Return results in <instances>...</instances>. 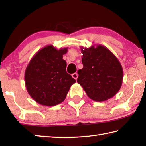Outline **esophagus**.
<instances>
[{
    "label": "esophagus",
    "mask_w": 146,
    "mask_h": 146,
    "mask_svg": "<svg viewBox=\"0 0 146 146\" xmlns=\"http://www.w3.org/2000/svg\"><path fill=\"white\" fill-rule=\"evenodd\" d=\"M78 73H73V74H72V77L73 78H75V80H76V79H77V78H78Z\"/></svg>",
    "instance_id": "34e87169"
}]
</instances>
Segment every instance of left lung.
<instances>
[{
  "label": "left lung",
  "mask_w": 146,
  "mask_h": 146,
  "mask_svg": "<svg viewBox=\"0 0 146 146\" xmlns=\"http://www.w3.org/2000/svg\"><path fill=\"white\" fill-rule=\"evenodd\" d=\"M84 67L78 70L77 82L91 99L101 102L112 98L121 88L123 70L120 62L106 47L81 48Z\"/></svg>",
  "instance_id": "obj_1"
}]
</instances>
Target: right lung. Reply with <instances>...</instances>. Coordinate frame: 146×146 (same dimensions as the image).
<instances>
[{"label":"right lung","mask_w":146,"mask_h":146,"mask_svg":"<svg viewBox=\"0 0 146 146\" xmlns=\"http://www.w3.org/2000/svg\"><path fill=\"white\" fill-rule=\"evenodd\" d=\"M68 48L58 50L52 45L38 51L25 71V83L29 95L41 105L53 106L65 100L76 80L66 72L63 55Z\"/></svg>","instance_id":"obj_1"}]
</instances>
